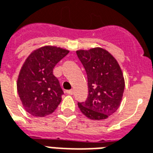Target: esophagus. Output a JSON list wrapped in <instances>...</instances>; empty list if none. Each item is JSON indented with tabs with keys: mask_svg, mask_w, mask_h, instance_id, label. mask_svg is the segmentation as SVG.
I'll list each match as a JSON object with an SVG mask.
<instances>
[{
	"mask_svg": "<svg viewBox=\"0 0 153 153\" xmlns=\"http://www.w3.org/2000/svg\"><path fill=\"white\" fill-rule=\"evenodd\" d=\"M66 93H67V94H70V95H73V94H74V90L73 89L67 90Z\"/></svg>",
	"mask_w": 153,
	"mask_h": 153,
	"instance_id": "obj_1",
	"label": "esophagus"
}]
</instances>
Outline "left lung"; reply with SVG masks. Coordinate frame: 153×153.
<instances>
[{"label": "left lung", "instance_id": "8db88e82", "mask_svg": "<svg viewBox=\"0 0 153 153\" xmlns=\"http://www.w3.org/2000/svg\"><path fill=\"white\" fill-rule=\"evenodd\" d=\"M77 56L86 71L88 98L78 106L91 120H101L115 113L121 102L125 80L115 58L102 48L77 51Z\"/></svg>", "mask_w": 153, "mask_h": 153}]
</instances>
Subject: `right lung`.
Segmentation results:
<instances>
[{
	"label": "right lung",
	"mask_w": 153,
	"mask_h": 153,
	"mask_svg": "<svg viewBox=\"0 0 153 153\" xmlns=\"http://www.w3.org/2000/svg\"><path fill=\"white\" fill-rule=\"evenodd\" d=\"M69 51L43 47L27 58L18 78L17 89L25 109L33 116L43 117L56 109L64 94L53 69Z\"/></svg>",
	"instance_id": "right-lung-1"
}]
</instances>
